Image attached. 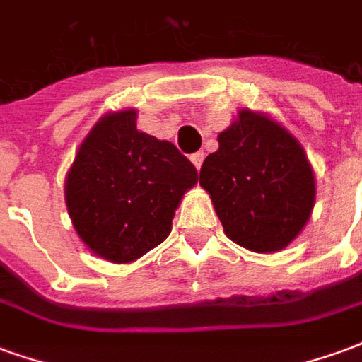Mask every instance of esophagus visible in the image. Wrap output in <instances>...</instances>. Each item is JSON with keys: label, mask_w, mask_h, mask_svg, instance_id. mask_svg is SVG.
Returning <instances> with one entry per match:
<instances>
[{"label": "esophagus", "mask_w": 362, "mask_h": 362, "mask_svg": "<svg viewBox=\"0 0 362 362\" xmlns=\"http://www.w3.org/2000/svg\"><path fill=\"white\" fill-rule=\"evenodd\" d=\"M204 153H202V151H199V153H194V155H192V163H194V166H196L197 170H199V168H202V163H204Z\"/></svg>", "instance_id": "34e87169"}]
</instances>
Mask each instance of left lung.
<instances>
[{"label": "left lung", "instance_id": "1", "mask_svg": "<svg viewBox=\"0 0 362 362\" xmlns=\"http://www.w3.org/2000/svg\"><path fill=\"white\" fill-rule=\"evenodd\" d=\"M199 186L211 196L225 235L243 248H287L310 219L316 182L303 145L266 114L248 108L219 134Z\"/></svg>", "mask_w": 362, "mask_h": 362}]
</instances>
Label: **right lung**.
<instances>
[{
  "mask_svg": "<svg viewBox=\"0 0 362 362\" xmlns=\"http://www.w3.org/2000/svg\"><path fill=\"white\" fill-rule=\"evenodd\" d=\"M137 110L108 112L83 139L66 178L74 227L93 254L129 264L170 235L174 211L197 182L170 141L135 126Z\"/></svg>",
  "mask_w": 362,
  "mask_h": 362,
  "instance_id": "1",
  "label": "right lung"
}]
</instances>
